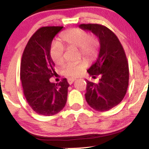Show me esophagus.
I'll return each mask as SVG.
<instances>
[{"label":"esophagus","mask_w":149,"mask_h":149,"mask_svg":"<svg viewBox=\"0 0 149 149\" xmlns=\"http://www.w3.org/2000/svg\"><path fill=\"white\" fill-rule=\"evenodd\" d=\"M75 80H76L75 79H68V82L69 84H72L73 83V81H74Z\"/></svg>","instance_id":"obj_1"}]
</instances>
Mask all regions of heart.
<instances>
[{
  "label": "heart",
  "instance_id": "obj_1",
  "mask_svg": "<svg viewBox=\"0 0 149 149\" xmlns=\"http://www.w3.org/2000/svg\"><path fill=\"white\" fill-rule=\"evenodd\" d=\"M60 42H54L49 50L50 58L58 65H62L64 62L63 45L79 48L81 56L88 61L94 60L98 54L99 40L81 29L73 28L62 32L60 35ZM86 65L85 61L69 63L63 68L61 73L67 77L75 78L85 70Z\"/></svg>",
  "mask_w": 149,
  "mask_h": 149
}]
</instances>
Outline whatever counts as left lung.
I'll list each match as a JSON object with an SVG mask.
<instances>
[{
  "instance_id": "8db88e82",
  "label": "left lung",
  "mask_w": 149,
  "mask_h": 149,
  "mask_svg": "<svg viewBox=\"0 0 149 149\" xmlns=\"http://www.w3.org/2000/svg\"><path fill=\"white\" fill-rule=\"evenodd\" d=\"M79 27L91 31L100 43L98 58L87 70L92 78L100 76V79L98 83L86 81V100L95 110H109L121 102L128 87L129 68L125 52L118 37L106 26L82 24Z\"/></svg>"
}]
</instances>
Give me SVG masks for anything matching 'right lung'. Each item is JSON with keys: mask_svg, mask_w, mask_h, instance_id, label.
Masks as SVG:
<instances>
[{"mask_svg": "<svg viewBox=\"0 0 149 149\" xmlns=\"http://www.w3.org/2000/svg\"><path fill=\"white\" fill-rule=\"evenodd\" d=\"M63 27L43 26L37 30L25 47L21 62L20 79L25 98L36 113L45 116L61 112L67 102V79L56 84L49 81L56 74L49 47Z\"/></svg>", "mask_w": 149, "mask_h": 149, "instance_id": "add662e5", "label": "right lung"}]
</instances>
